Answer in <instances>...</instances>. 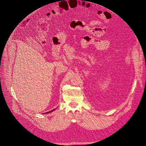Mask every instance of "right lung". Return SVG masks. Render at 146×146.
Masks as SVG:
<instances>
[{
    "mask_svg": "<svg viewBox=\"0 0 146 146\" xmlns=\"http://www.w3.org/2000/svg\"><path fill=\"white\" fill-rule=\"evenodd\" d=\"M55 110H56V108H55V109H54V110H51V111H49V112H45V113H50V112H52L53 111H54Z\"/></svg>",
    "mask_w": 146,
    "mask_h": 146,
    "instance_id": "add662e5",
    "label": "right lung"
}]
</instances>
